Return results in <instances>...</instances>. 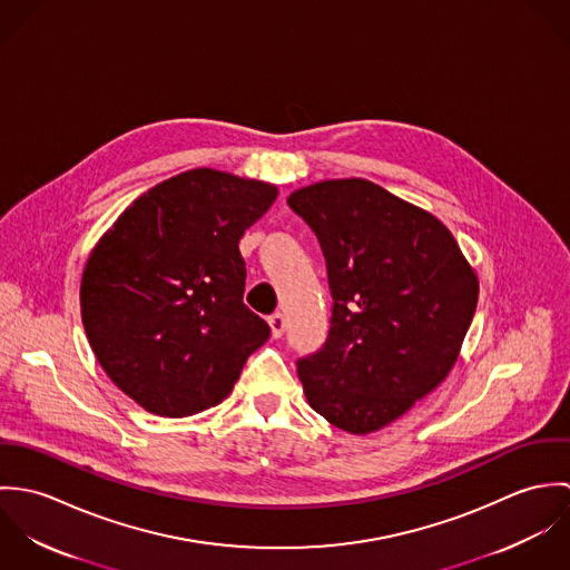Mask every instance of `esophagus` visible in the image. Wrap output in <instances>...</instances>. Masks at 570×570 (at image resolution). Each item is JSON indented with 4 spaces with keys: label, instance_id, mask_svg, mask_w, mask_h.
Returning a JSON list of instances; mask_svg holds the SVG:
<instances>
[{
    "label": "esophagus",
    "instance_id": "obj_1",
    "mask_svg": "<svg viewBox=\"0 0 570 570\" xmlns=\"http://www.w3.org/2000/svg\"><path fill=\"white\" fill-rule=\"evenodd\" d=\"M267 323H269V328H272V337H281L283 335V331H285L283 314H272Z\"/></svg>",
    "mask_w": 570,
    "mask_h": 570
}]
</instances>
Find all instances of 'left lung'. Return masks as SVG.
I'll return each mask as SVG.
<instances>
[{"label": "left lung", "instance_id": "8db88e82", "mask_svg": "<svg viewBox=\"0 0 570 570\" xmlns=\"http://www.w3.org/2000/svg\"><path fill=\"white\" fill-rule=\"evenodd\" d=\"M287 204L325 252L333 318L298 362L307 404L348 434H371L430 395L459 360L479 276L432 213L362 179H325Z\"/></svg>", "mask_w": 570, "mask_h": 570}]
</instances>
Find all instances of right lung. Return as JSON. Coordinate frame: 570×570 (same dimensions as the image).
<instances>
[{
	"instance_id": "right-lung-1",
	"label": "right lung",
	"mask_w": 570,
	"mask_h": 570,
	"mask_svg": "<svg viewBox=\"0 0 570 570\" xmlns=\"http://www.w3.org/2000/svg\"><path fill=\"white\" fill-rule=\"evenodd\" d=\"M278 186L215 168L134 199L91 247L81 318L107 377L151 414L222 404L269 326L244 305L239 242Z\"/></svg>"
}]
</instances>
